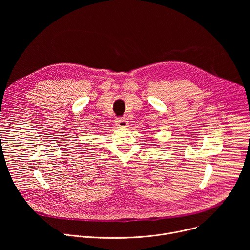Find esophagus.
Here are the masks:
<instances>
[{
	"label": "esophagus",
	"mask_w": 250,
	"mask_h": 250,
	"mask_svg": "<svg viewBox=\"0 0 250 250\" xmlns=\"http://www.w3.org/2000/svg\"><path fill=\"white\" fill-rule=\"evenodd\" d=\"M115 123H116V125H117V126H120V127H126L127 125H128L127 121H126L125 119H124V118H118V119H116Z\"/></svg>",
	"instance_id": "1"
}]
</instances>
